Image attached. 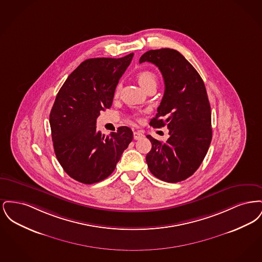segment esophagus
<instances>
[{
    "instance_id": "esophagus-1",
    "label": "esophagus",
    "mask_w": 262,
    "mask_h": 262,
    "mask_svg": "<svg viewBox=\"0 0 262 262\" xmlns=\"http://www.w3.org/2000/svg\"><path fill=\"white\" fill-rule=\"evenodd\" d=\"M142 137H144V135H143L142 133H140V132H135V133H134V138H135L136 140L141 139Z\"/></svg>"
}]
</instances>
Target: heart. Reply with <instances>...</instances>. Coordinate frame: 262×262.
I'll return each mask as SVG.
<instances>
[{"label":"heart","instance_id":"1","mask_svg":"<svg viewBox=\"0 0 262 262\" xmlns=\"http://www.w3.org/2000/svg\"><path fill=\"white\" fill-rule=\"evenodd\" d=\"M137 78L139 85L141 88H144V89L147 88V86L151 85V84H155L156 85V82H157V76H156V75L154 73H152L151 71H146V70L138 72L137 75ZM119 88H120V85H118L117 88H116V91H115L116 94H118Z\"/></svg>","mask_w":262,"mask_h":262}]
</instances>
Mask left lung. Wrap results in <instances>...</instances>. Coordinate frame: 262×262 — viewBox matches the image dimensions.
I'll use <instances>...</instances> for the list:
<instances>
[{
  "mask_svg": "<svg viewBox=\"0 0 262 262\" xmlns=\"http://www.w3.org/2000/svg\"><path fill=\"white\" fill-rule=\"evenodd\" d=\"M160 70L165 92L153 127L167 125L170 137L161 142L147 136L152 148L146 155L149 171L167 183H178L193 174L203 161L212 139L211 109L204 82L191 63L169 48L147 51L139 62Z\"/></svg>",
  "mask_w": 262,
  "mask_h": 262,
  "instance_id": "left-lung-1",
  "label": "left lung"
}]
</instances>
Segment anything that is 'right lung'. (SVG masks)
I'll return each instance as SVG.
<instances>
[{
    "label": "right lung",
    "mask_w": 262,
    "mask_h": 262,
    "mask_svg": "<svg viewBox=\"0 0 262 262\" xmlns=\"http://www.w3.org/2000/svg\"><path fill=\"white\" fill-rule=\"evenodd\" d=\"M94 58L81 62L59 90L50 113L55 154L64 172L91 185L112 174L134 135L120 126L109 137L96 130L101 111L112 106L115 89L133 60Z\"/></svg>",
    "instance_id": "1"
}]
</instances>
